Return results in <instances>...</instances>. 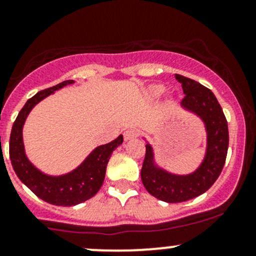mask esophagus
Returning <instances> with one entry per match:
<instances>
[{"mask_svg":"<svg viewBox=\"0 0 256 256\" xmlns=\"http://www.w3.org/2000/svg\"><path fill=\"white\" fill-rule=\"evenodd\" d=\"M138 132L136 128H128V130L124 132V138H125V141H128V140H132V138H138Z\"/></svg>","mask_w":256,"mask_h":256,"instance_id":"obj_1","label":"esophagus"}]
</instances>
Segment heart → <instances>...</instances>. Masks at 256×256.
Here are the masks:
<instances>
[{
  "mask_svg": "<svg viewBox=\"0 0 256 256\" xmlns=\"http://www.w3.org/2000/svg\"><path fill=\"white\" fill-rule=\"evenodd\" d=\"M164 85H160V84H156V85H151L148 89V94L151 95V96L156 98V96H160V95L164 92Z\"/></svg>",
  "mask_w": 256,
  "mask_h": 256,
  "instance_id": "1",
  "label": "heart"
}]
</instances>
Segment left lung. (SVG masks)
<instances>
[{
	"instance_id": "obj_1",
	"label": "left lung",
	"mask_w": 256,
	"mask_h": 256,
	"mask_svg": "<svg viewBox=\"0 0 256 256\" xmlns=\"http://www.w3.org/2000/svg\"><path fill=\"white\" fill-rule=\"evenodd\" d=\"M174 76L184 92L180 106L202 120L207 138L206 154L200 166L188 174H177L157 164L154 147L144 138L146 154L141 180L150 194L167 203L186 202L207 192L223 170L229 144L228 122L216 95L196 80L180 74Z\"/></svg>"
}]
</instances>
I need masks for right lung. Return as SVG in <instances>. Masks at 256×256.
<instances>
[{"mask_svg": "<svg viewBox=\"0 0 256 256\" xmlns=\"http://www.w3.org/2000/svg\"><path fill=\"white\" fill-rule=\"evenodd\" d=\"M74 84V80H66L56 86L37 92L27 100L12 126L10 138V158L17 177L38 198L54 206L70 207L94 197L104 183L108 162L112 154L122 144L124 136L109 144L98 146L85 157L84 161L64 174H48L36 167L27 157L23 142V126L33 108L56 90Z\"/></svg>", "mask_w": 256, "mask_h": 256, "instance_id": "add662e5", "label": "right lung"}]
</instances>
